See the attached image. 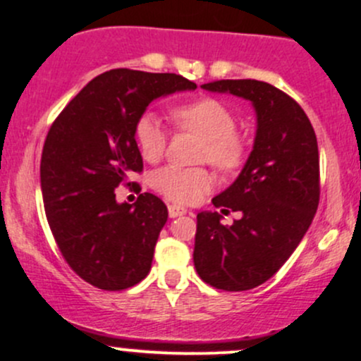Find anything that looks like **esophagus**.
<instances>
[{"label": "esophagus", "instance_id": "obj_1", "mask_svg": "<svg viewBox=\"0 0 361 361\" xmlns=\"http://www.w3.org/2000/svg\"><path fill=\"white\" fill-rule=\"evenodd\" d=\"M167 211H169V218H176L187 213V209H185L183 206H178V204H169V206H167Z\"/></svg>", "mask_w": 361, "mask_h": 361}]
</instances>
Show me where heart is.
<instances>
[{
  "instance_id": "obj_1",
  "label": "heart",
  "mask_w": 361,
  "mask_h": 361,
  "mask_svg": "<svg viewBox=\"0 0 361 361\" xmlns=\"http://www.w3.org/2000/svg\"><path fill=\"white\" fill-rule=\"evenodd\" d=\"M171 118L180 130H190L202 137L201 162L213 164L225 174L241 169L248 157V145L235 133L238 118L227 104L213 97H201L174 106ZM134 140L145 160L159 162L166 154L169 134L157 115L145 111L134 122ZM213 183V174L206 167L166 166L152 176V185L159 194L187 206L201 201Z\"/></svg>"
}]
</instances>
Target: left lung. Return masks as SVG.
<instances>
[{"mask_svg": "<svg viewBox=\"0 0 361 361\" xmlns=\"http://www.w3.org/2000/svg\"><path fill=\"white\" fill-rule=\"evenodd\" d=\"M202 89L253 103L257 137L245 169L213 199L221 213L241 211L231 227L220 213L197 214L194 265L207 285L245 292L271 279L307 232L319 202V154L300 104L260 80H214Z\"/></svg>", "mask_w": 361, "mask_h": 361, "instance_id": "1", "label": "left lung"}]
</instances>
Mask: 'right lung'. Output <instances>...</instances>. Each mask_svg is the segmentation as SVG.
<instances>
[{
	"instance_id": "obj_1",
	"label": "right lung",
	"mask_w": 361,
	"mask_h": 361,
	"mask_svg": "<svg viewBox=\"0 0 361 361\" xmlns=\"http://www.w3.org/2000/svg\"><path fill=\"white\" fill-rule=\"evenodd\" d=\"M194 89L174 73L110 69L50 126L39 164L47 220L69 267L96 288H130L150 272L166 204L148 192L118 204L115 188L136 185L129 176L143 171L134 140L137 116L160 96Z\"/></svg>"
}]
</instances>
